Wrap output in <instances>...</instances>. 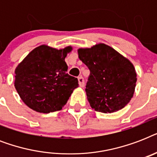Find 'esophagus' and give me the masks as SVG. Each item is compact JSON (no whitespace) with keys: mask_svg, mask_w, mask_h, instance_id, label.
<instances>
[{"mask_svg":"<svg viewBox=\"0 0 157 157\" xmlns=\"http://www.w3.org/2000/svg\"><path fill=\"white\" fill-rule=\"evenodd\" d=\"M78 81H79V86L81 87H84L85 86V81H84V78L82 76H79L78 77Z\"/></svg>","mask_w":157,"mask_h":157,"instance_id":"1","label":"esophagus"}]
</instances>
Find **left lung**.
I'll list each match as a JSON object with an SVG mask.
<instances>
[{"label":"left lung","mask_w":157,"mask_h":157,"mask_svg":"<svg viewBox=\"0 0 157 157\" xmlns=\"http://www.w3.org/2000/svg\"><path fill=\"white\" fill-rule=\"evenodd\" d=\"M78 55L90 71L86 88L90 107L103 113L125 107L136 86L137 73L131 62L103 43L80 48Z\"/></svg>","instance_id":"left-lung-1"}]
</instances>
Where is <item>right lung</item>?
<instances>
[{"mask_svg":"<svg viewBox=\"0 0 157 157\" xmlns=\"http://www.w3.org/2000/svg\"><path fill=\"white\" fill-rule=\"evenodd\" d=\"M71 50V46L57 50L41 45L17 66L14 87L31 109L40 113L59 111L78 87L77 78L67 73L65 58Z\"/></svg>","mask_w":157,"mask_h":157,"instance_id":"add662e5","label":"right lung"}]
</instances>
